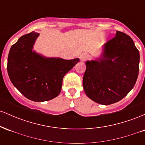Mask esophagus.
Here are the masks:
<instances>
[{
    "mask_svg": "<svg viewBox=\"0 0 145 145\" xmlns=\"http://www.w3.org/2000/svg\"><path fill=\"white\" fill-rule=\"evenodd\" d=\"M88 58H89V56H88L87 54H86V53H82V54H80V59L82 61H85L86 60L88 59Z\"/></svg>",
    "mask_w": 145,
    "mask_h": 145,
    "instance_id": "obj_1",
    "label": "esophagus"
}]
</instances>
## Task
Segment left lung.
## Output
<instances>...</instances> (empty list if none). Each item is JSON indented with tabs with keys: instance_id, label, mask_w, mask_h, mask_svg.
<instances>
[{
	"instance_id": "obj_1",
	"label": "left lung",
	"mask_w": 145,
	"mask_h": 145,
	"mask_svg": "<svg viewBox=\"0 0 145 145\" xmlns=\"http://www.w3.org/2000/svg\"><path fill=\"white\" fill-rule=\"evenodd\" d=\"M139 61V51L132 39L116 31V36L104 45L101 58L86 61L82 81L86 95L102 105L121 100L135 85Z\"/></svg>"
}]
</instances>
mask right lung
<instances>
[{
  "instance_id": "right-lung-1",
  "label": "right lung",
  "mask_w": 145,
  "mask_h": 145,
  "mask_svg": "<svg viewBox=\"0 0 145 145\" xmlns=\"http://www.w3.org/2000/svg\"><path fill=\"white\" fill-rule=\"evenodd\" d=\"M39 33L22 36L11 46L8 55L7 72L11 82L24 97L44 101L59 95L64 76L79 59H48L32 51Z\"/></svg>"
}]
</instances>
